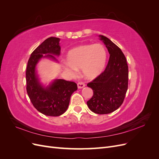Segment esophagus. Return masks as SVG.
<instances>
[{
  "mask_svg": "<svg viewBox=\"0 0 159 159\" xmlns=\"http://www.w3.org/2000/svg\"><path fill=\"white\" fill-rule=\"evenodd\" d=\"M85 84L83 83V82H78V89H81L85 87Z\"/></svg>",
  "mask_w": 159,
  "mask_h": 159,
  "instance_id": "esophagus-1",
  "label": "esophagus"
}]
</instances>
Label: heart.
<instances>
[{"label": "heart", "instance_id": "b5f03b06", "mask_svg": "<svg viewBox=\"0 0 159 159\" xmlns=\"http://www.w3.org/2000/svg\"><path fill=\"white\" fill-rule=\"evenodd\" d=\"M107 52L101 44L83 45L70 50L65 70L72 75L81 69L85 78L94 79L102 73L107 62Z\"/></svg>", "mask_w": 159, "mask_h": 159}]
</instances>
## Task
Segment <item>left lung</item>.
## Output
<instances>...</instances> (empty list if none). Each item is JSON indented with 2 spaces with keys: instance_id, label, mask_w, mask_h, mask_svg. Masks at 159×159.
I'll return each instance as SVG.
<instances>
[{
  "instance_id": "8db88e82",
  "label": "left lung",
  "mask_w": 159,
  "mask_h": 159,
  "mask_svg": "<svg viewBox=\"0 0 159 159\" xmlns=\"http://www.w3.org/2000/svg\"><path fill=\"white\" fill-rule=\"evenodd\" d=\"M109 53L106 68L91 82L88 84L93 95L87 105L97 114H108L123 103L128 88L129 70L125 56L119 48L108 38L99 35Z\"/></svg>"
}]
</instances>
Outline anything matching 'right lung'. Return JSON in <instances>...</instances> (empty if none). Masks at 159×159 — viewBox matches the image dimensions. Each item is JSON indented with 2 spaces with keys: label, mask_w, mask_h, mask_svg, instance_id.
<instances>
[{
  "label": "right lung",
  "mask_w": 159,
  "mask_h": 159,
  "mask_svg": "<svg viewBox=\"0 0 159 159\" xmlns=\"http://www.w3.org/2000/svg\"><path fill=\"white\" fill-rule=\"evenodd\" d=\"M60 38L56 37L47 38L33 51L26 68L28 97L34 107L46 116L57 117L64 113L69 106L71 94L78 89L77 84L73 81L57 79L46 86L38 78L36 66L42 58L57 61L54 56L60 54Z\"/></svg>",
  "instance_id": "obj_1"
}]
</instances>
